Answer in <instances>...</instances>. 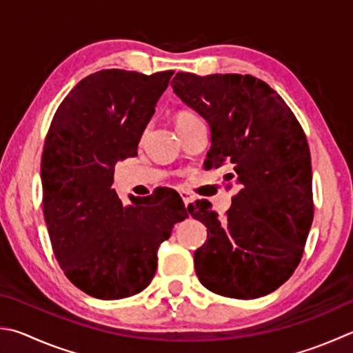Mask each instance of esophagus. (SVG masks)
<instances>
[{
    "label": "esophagus",
    "instance_id": "obj_1",
    "mask_svg": "<svg viewBox=\"0 0 353 353\" xmlns=\"http://www.w3.org/2000/svg\"><path fill=\"white\" fill-rule=\"evenodd\" d=\"M179 195H181V198H183V201H184L185 205H189L192 201H194V196H192V195L189 194V192L179 190Z\"/></svg>",
    "mask_w": 353,
    "mask_h": 353
}]
</instances>
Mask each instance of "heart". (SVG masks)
<instances>
[{
  "label": "heart",
  "mask_w": 353,
  "mask_h": 353,
  "mask_svg": "<svg viewBox=\"0 0 353 353\" xmlns=\"http://www.w3.org/2000/svg\"><path fill=\"white\" fill-rule=\"evenodd\" d=\"M198 117L195 114H192V112L189 110H181L178 112L176 117H175V123H176V128H181V125H185V124H190L194 121H198Z\"/></svg>",
  "instance_id": "b5f03b06"
}]
</instances>
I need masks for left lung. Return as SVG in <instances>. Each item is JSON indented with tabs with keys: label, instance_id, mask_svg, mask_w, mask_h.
Returning <instances> with one entry per match:
<instances>
[{
	"label": "left lung",
	"instance_id": "obj_1",
	"mask_svg": "<svg viewBox=\"0 0 353 353\" xmlns=\"http://www.w3.org/2000/svg\"><path fill=\"white\" fill-rule=\"evenodd\" d=\"M170 85L209 123L205 165H225L224 181L239 189L223 221L208 199L188 208L208 228V241L194 255L198 280L238 300L268 295L300 264L314 221L310 152L301 125L284 99L252 75L178 72Z\"/></svg>",
	"mask_w": 353,
	"mask_h": 353
}]
</instances>
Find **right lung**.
I'll return each instance as SVG.
<instances>
[{"mask_svg": "<svg viewBox=\"0 0 353 353\" xmlns=\"http://www.w3.org/2000/svg\"><path fill=\"white\" fill-rule=\"evenodd\" d=\"M174 70L105 69L59 104L41 157L43 212L59 268L90 296L137 295L157 272L158 248L189 216L175 192L118 198L114 169L138 143Z\"/></svg>", "mask_w": 353, "mask_h": 353, "instance_id": "right-lung-1", "label": "right lung"}]
</instances>
